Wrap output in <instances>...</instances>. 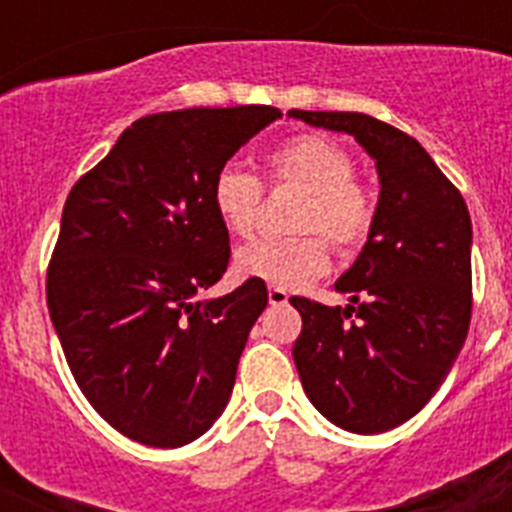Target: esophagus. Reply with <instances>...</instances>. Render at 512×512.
I'll list each match as a JSON object with an SVG mask.
<instances>
[{
	"label": "esophagus",
	"mask_w": 512,
	"mask_h": 512,
	"mask_svg": "<svg viewBox=\"0 0 512 512\" xmlns=\"http://www.w3.org/2000/svg\"><path fill=\"white\" fill-rule=\"evenodd\" d=\"M269 302H271V305H287L289 295H287V292H284V289L269 287Z\"/></svg>",
	"instance_id": "esophagus-1"
}]
</instances>
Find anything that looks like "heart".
Listing matches in <instances>:
<instances>
[{
  "label": "heart",
  "instance_id": "heart-1",
  "mask_svg": "<svg viewBox=\"0 0 512 512\" xmlns=\"http://www.w3.org/2000/svg\"><path fill=\"white\" fill-rule=\"evenodd\" d=\"M271 182L302 189L292 212L289 238H261L235 251V274L297 289L330 269V248L354 256L374 225V200L354 179V161L338 140L323 133H300L284 140L266 158ZM261 184L246 171L225 166L212 182V207L230 235H251L261 210Z\"/></svg>",
  "mask_w": 512,
  "mask_h": 512
}]
</instances>
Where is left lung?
<instances>
[{
	"instance_id": "left-lung-1",
	"label": "left lung",
	"mask_w": 512,
	"mask_h": 512,
	"mask_svg": "<svg viewBox=\"0 0 512 512\" xmlns=\"http://www.w3.org/2000/svg\"><path fill=\"white\" fill-rule=\"evenodd\" d=\"M287 115L354 135L377 166L372 233L336 282L351 305L289 302L302 315L292 356L312 405L343 431L384 433L428 405L467 341L469 210L418 140L387 122L361 112Z\"/></svg>"
}]
</instances>
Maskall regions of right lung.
I'll return each instance as SVG.
<instances>
[{"mask_svg":"<svg viewBox=\"0 0 512 512\" xmlns=\"http://www.w3.org/2000/svg\"><path fill=\"white\" fill-rule=\"evenodd\" d=\"M277 117L266 104L140 117L63 205L48 310L76 384L122 436L176 449L228 405L269 292L248 279L197 297L230 259L212 182Z\"/></svg>","mask_w":512,"mask_h":512,"instance_id":"1","label":"right lung"}]
</instances>
